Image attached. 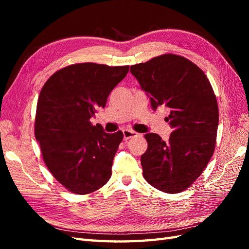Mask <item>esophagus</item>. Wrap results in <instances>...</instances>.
<instances>
[{
	"label": "esophagus",
	"mask_w": 249,
	"mask_h": 249,
	"mask_svg": "<svg viewBox=\"0 0 249 249\" xmlns=\"http://www.w3.org/2000/svg\"><path fill=\"white\" fill-rule=\"evenodd\" d=\"M123 134H124V140H127V139H130L134 136H137V135H138V133H136L135 131H132V130H124Z\"/></svg>",
	"instance_id": "esophagus-1"
}]
</instances>
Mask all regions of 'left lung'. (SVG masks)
I'll use <instances>...</instances> for the list:
<instances>
[{
	"instance_id": "left-lung-1",
	"label": "left lung",
	"mask_w": 249,
	"mask_h": 249,
	"mask_svg": "<svg viewBox=\"0 0 249 249\" xmlns=\"http://www.w3.org/2000/svg\"><path fill=\"white\" fill-rule=\"evenodd\" d=\"M152 108L169 109L168 142L148 133L141 156L143 177L156 189L179 193L190 187L213 156L219 112L213 88L197 65L185 57L164 54L131 66Z\"/></svg>"
}]
</instances>
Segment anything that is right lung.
Returning <instances> with one entry per match:
<instances>
[{"label":"right lung","instance_id":"add662e5","mask_svg":"<svg viewBox=\"0 0 249 249\" xmlns=\"http://www.w3.org/2000/svg\"><path fill=\"white\" fill-rule=\"evenodd\" d=\"M129 66L78 63L56 71L43 85L35 117V138L58 182L76 194L100 189L112 175L122 131L109 134L90 118L105 108Z\"/></svg>","mask_w":249,"mask_h":249}]
</instances>
